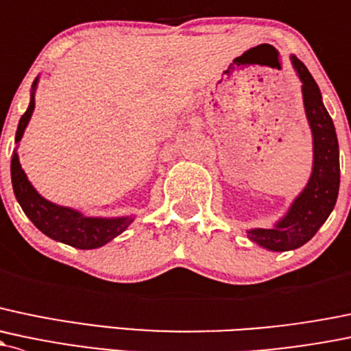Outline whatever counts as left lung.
Masks as SVG:
<instances>
[{
	"label": "left lung",
	"mask_w": 351,
	"mask_h": 351,
	"mask_svg": "<svg viewBox=\"0 0 351 351\" xmlns=\"http://www.w3.org/2000/svg\"><path fill=\"white\" fill-rule=\"evenodd\" d=\"M291 62L302 84L304 112L313 132V171L308 185L274 227L247 230L250 241L274 252L304 245L326 222L340 190V151L335 124L309 70L294 55H291Z\"/></svg>",
	"instance_id": "1"
}]
</instances>
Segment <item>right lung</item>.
<instances>
[{"mask_svg": "<svg viewBox=\"0 0 351 351\" xmlns=\"http://www.w3.org/2000/svg\"><path fill=\"white\" fill-rule=\"evenodd\" d=\"M38 84V77L32 86L29 106L27 112L21 116L18 123L14 143H20L23 132L27 129L29 117L35 109V88ZM11 183H13L14 197L23 208L25 215L32 220L38 230H42L47 237L53 241L64 242L77 249H97L104 243L112 241L131 225L132 217H117V219H97V217H86L77 210L69 206L55 205L45 200L38 191L28 182L27 175L21 169L18 153L14 151L11 156Z\"/></svg>", "mask_w": 351, "mask_h": 351, "instance_id": "obj_1", "label": "right lung"}]
</instances>
